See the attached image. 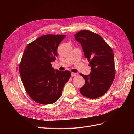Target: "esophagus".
Returning a JSON list of instances; mask_svg holds the SVG:
<instances>
[{
    "label": "esophagus",
    "mask_w": 134,
    "mask_h": 134,
    "mask_svg": "<svg viewBox=\"0 0 134 134\" xmlns=\"http://www.w3.org/2000/svg\"><path fill=\"white\" fill-rule=\"evenodd\" d=\"M78 75L77 73H74V72H71V76H76Z\"/></svg>",
    "instance_id": "esophagus-1"
}]
</instances>
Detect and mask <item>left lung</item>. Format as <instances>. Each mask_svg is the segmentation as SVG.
Returning <instances> with one entry per match:
<instances>
[{
	"mask_svg": "<svg viewBox=\"0 0 134 134\" xmlns=\"http://www.w3.org/2000/svg\"><path fill=\"white\" fill-rule=\"evenodd\" d=\"M74 36L82 45L91 68L89 75L80 74L85 81L80 93L91 99L101 97L109 90L115 77L113 51L100 35L90 31L81 30Z\"/></svg>",
	"mask_w": 134,
	"mask_h": 134,
	"instance_id": "obj_1",
	"label": "left lung"
}]
</instances>
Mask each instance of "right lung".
<instances>
[{"label": "right lung", "mask_w": 134, "mask_h": 134, "mask_svg": "<svg viewBox=\"0 0 134 134\" xmlns=\"http://www.w3.org/2000/svg\"><path fill=\"white\" fill-rule=\"evenodd\" d=\"M65 36L42 35L30 43L24 51L19 65L21 80L26 92L36 103L49 104L56 102L70 77L69 71L54 70L51 64L55 60L57 48Z\"/></svg>", "instance_id": "add662e5"}]
</instances>
